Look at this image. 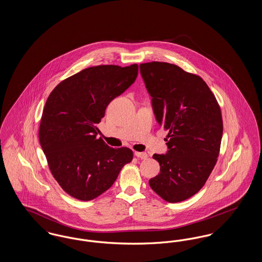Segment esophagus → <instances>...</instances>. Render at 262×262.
Masks as SVG:
<instances>
[{
    "instance_id": "esophagus-1",
    "label": "esophagus",
    "mask_w": 262,
    "mask_h": 262,
    "mask_svg": "<svg viewBox=\"0 0 262 262\" xmlns=\"http://www.w3.org/2000/svg\"><path fill=\"white\" fill-rule=\"evenodd\" d=\"M135 154L138 159H146L147 158V154L145 152H136Z\"/></svg>"
}]
</instances>
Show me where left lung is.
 <instances>
[{"label": "left lung", "mask_w": 262, "mask_h": 262, "mask_svg": "<svg viewBox=\"0 0 262 262\" xmlns=\"http://www.w3.org/2000/svg\"><path fill=\"white\" fill-rule=\"evenodd\" d=\"M158 124L168 130L166 154H154L160 173L151 188L168 202L199 192L217 162L223 135L220 106L200 75L164 62L139 64Z\"/></svg>", "instance_id": "left-lung-1"}]
</instances>
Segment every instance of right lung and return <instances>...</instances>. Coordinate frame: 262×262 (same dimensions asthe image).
<instances>
[{
  "mask_svg": "<svg viewBox=\"0 0 262 262\" xmlns=\"http://www.w3.org/2000/svg\"><path fill=\"white\" fill-rule=\"evenodd\" d=\"M137 63L90 67L51 92L39 126V141L51 173L76 200H94L112 187L134 157L127 147L112 148L97 134L109 103L136 80Z\"/></svg>",
  "mask_w": 262,
  "mask_h": 262,
  "instance_id": "right-lung-1",
  "label": "right lung"
}]
</instances>
